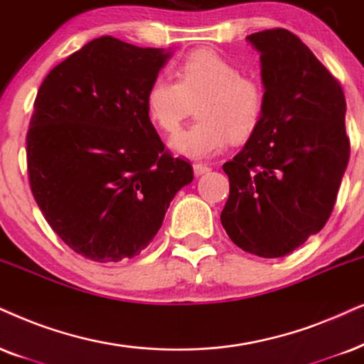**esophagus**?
Instances as JSON below:
<instances>
[{
	"mask_svg": "<svg viewBox=\"0 0 364 364\" xmlns=\"http://www.w3.org/2000/svg\"><path fill=\"white\" fill-rule=\"evenodd\" d=\"M211 168L208 164H203V163H195L193 164V173H195V176H203V174L210 173Z\"/></svg>",
	"mask_w": 364,
	"mask_h": 364,
	"instance_id": "1",
	"label": "esophagus"
}]
</instances>
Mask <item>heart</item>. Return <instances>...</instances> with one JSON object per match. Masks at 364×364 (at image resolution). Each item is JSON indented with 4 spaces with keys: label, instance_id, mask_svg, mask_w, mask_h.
Masks as SVG:
<instances>
[{
    "label": "heart",
    "instance_id": "obj_1",
    "mask_svg": "<svg viewBox=\"0 0 364 364\" xmlns=\"http://www.w3.org/2000/svg\"><path fill=\"white\" fill-rule=\"evenodd\" d=\"M178 82L159 75L146 92V107L156 126L173 132L197 104L193 126L169 139L174 154L206 159L233 139H247L264 116L265 90L254 77L240 75L235 63L210 48L193 50L179 62Z\"/></svg>",
    "mask_w": 364,
    "mask_h": 364
}]
</instances>
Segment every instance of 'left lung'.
<instances>
[{
    "label": "left lung",
    "instance_id": "left-lung-1",
    "mask_svg": "<svg viewBox=\"0 0 364 364\" xmlns=\"http://www.w3.org/2000/svg\"><path fill=\"white\" fill-rule=\"evenodd\" d=\"M260 53L264 116L223 164L230 196L220 215L242 250L277 259L321 232L349 161L339 82L289 30L247 36Z\"/></svg>",
    "mask_w": 364,
    "mask_h": 364
}]
</instances>
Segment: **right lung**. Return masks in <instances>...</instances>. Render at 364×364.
Instances as JSON below:
<instances>
[{"label": "right lung", "mask_w": 364, "mask_h": 364, "mask_svg": "<svg viewBox=\"0 0 364 364\" xmlns=\"http://www.w3.org/2000/svg\"><path fill=\"white\" fill-rule=\"evenodd\" d=\"M171 50L100 36L41 82L26 134L31 193L50 227L94 262L139 255L193 181L151 122L146 92Z\"/></svg>", "instance_id": "right-lung-1"}]
</instances>
